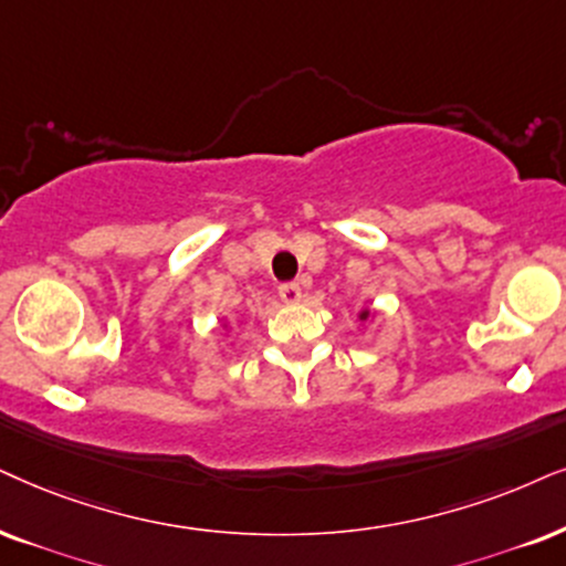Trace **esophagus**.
Returning <instances> with one entry per match:
<instances>
[{
    "label": "esophagus",
    "instance_id": "obj_1",
    "mask_svg": "<svg viewBox=\"0 0 566 566\" xmlns=\"http://www.w3.org/2000/svg\"><path fill=\"white\" fill-rule=\"evenodd\" d=\"M279 297H282L287 305H295V303H300V300H303V287H300L297 282L282 284V287H279Z\"/></svg>",
    "mask_w": 566,
    "mask_h": 566
}]
</instances>
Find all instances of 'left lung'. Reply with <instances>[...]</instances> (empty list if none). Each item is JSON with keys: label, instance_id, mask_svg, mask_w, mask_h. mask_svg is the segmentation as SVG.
I'll list each match as a JSON object with an SVG mask.
<instances>
[{"label": "left lung", "instance_id": "8db88e82", "mask_svg": "<svg viewBox=\"0 0 566 566\" xmlns=\"http://www.w3.org/2000/svg\"><path fill=\"white\" fill-rule=\"evenodd\" d=\"M370 318H374V311H370V307H360V311H357V321H360V324H366Z\"/></svg>", "mask_w": 566, "mask_h": 566}]
</instances>
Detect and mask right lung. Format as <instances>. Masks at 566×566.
I'll list each match as a JSON object with an SVG mask.
<instances>
[{
  "label": "right lung",
  "mask_w": 566,
  "mask_h": 566,
  "mask_svg": "<svg viewBox=\"0 0 566 566\" xmlns=\"http://www.w3.org/2000/svg\"><path fill=\"white\" fill-rule=\"evenodd\" d=\"M221 328H224V332H230V324H221Z\"/></svg>",
  "instance_id": "1"
}]
</instances>
